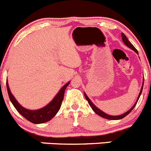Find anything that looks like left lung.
Instances as JSON below:
<instances>
[{"label": "left lung", "instance_id": "obj_1", "mask_svg": "<svg viewBox=\"0 0 151 151\" xmlns=\"http://www.w3.org/2000/svg\"><path fill=\"white\" fill-rule=\"evenodd\" d=\"M121 36H122V40H123V42H124V44L126 45L127 46V47H129V48H131V50H134V52H136V53H137V54H138V51H137V49H136L135 47H134V46L133 45L131 44V43L129 41H128V39H127V37H126V35H125V34H123V33H122V34H121ZM143 85H144V81H143V82H142V86L141 89H140V92H139V95H138V98H137V101H136V102H135V104H134V105L133 106L131 107V108L130 109L128 110V111H126V113H124V114H120V115H117V116L109 115V114H106V113L104 112V111H101V110L100 109H98V107L94 105L93 103H92V101H90V99H89V98H88V96H87V95H86V94L85 93V92H84V96H85V98H86V101H88V103H89V106H90L92 107V110H93V111H95V112L97 114H98V115L101 116V117H104V118L107 119V120H120V119L124 118V117H126V116L128 115V114H129V113L131 112V111H132L133 109H134V107H135L136 104H137V101H138L140 95H141L142 92Z\"/></svg>", "mask_w": 151, "mask_h": 151}]
</instances>
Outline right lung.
<instances>
[{"label":"right lung","instance_id":"obj_1","mask_svg":"<svg viewBox=\"0 0 151 151\" xmlns=\"http://www.w3.org/2000/svg\"><path fill=\"white\" fill-rule=\"evenodd\" d=\"M69 83L70 81H68L66 84L64 85L61 88L60 90L59 91V92L56 94V96L53 98V100L48 104H47L45 106L37 110L27 109L19 104L18 101L16 100V98H14V95L11 92L9 86L8 81H6V87L10 101L12 103L13 106L17 109V111L31 123H35V124H40V123H44L50 120L57 114L59 110L60 109L62 101L64 99L65 91L67 86L69 85Z\"/></svg>","mask_w":151,"mask_h":151}]
</instances>
